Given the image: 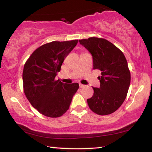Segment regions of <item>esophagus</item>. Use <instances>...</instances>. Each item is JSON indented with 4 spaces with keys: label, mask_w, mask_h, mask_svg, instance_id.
I'll list each match as a JSON object with an SVG mask.
<instances>
[{
    "label": "esophagus",
    "mask_w": 152,
    "mask_h": 152,
    "mask_svg": "<svg viewBox=\"0 0 152 152\" xmlns=\"http://www.w3.org/2000/svg\"><path fill=\"white\" fill-rule=\"evenodd\" d=\"M79 86H80V88H84V87H85V86H86V85H84V84H79Z\"/></svg>",
    "instance_id": "esophagus-1"
}]
</instances>
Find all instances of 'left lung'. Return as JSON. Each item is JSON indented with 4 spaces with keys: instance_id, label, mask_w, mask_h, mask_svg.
Segmentation results:
<instances>
[{
    "instance_id": "left-lung-1",
    "label": "left lung",
    "mask_w": 152,
    "mask_h": 152,
    "mask_svg": "<svg viewBox=\"0 0 152 152\" xmlns=\"http://www.w3.org/2000/svg\"><path fill=\"white\" fill-rule=\"evenodd\" d=\"M88 50L93 60V69L101 71L99 88L87 99L92 111L99 115L111 114L119 109L127 96L131 74L124 54L107 39L98 37L79 40Z\"/></svg>"
}]
</instances>
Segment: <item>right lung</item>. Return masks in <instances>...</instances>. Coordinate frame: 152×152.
<instances>
[{"label": "right lung", "mask_w": 152, "mask_h": 152, "mask_svg": "<svg viewBox=\"0 0 152 152\" xmlns=\"http://www.w3.org/2000/svg\"><path fill=\"white\" fill-rule=\"evenodd\" d=\"M78 40L52 42L33 51L23 72L24 92L32 106L46 117L63 115L70 107L78 83L64 84L55 78L64 59Z\"/></svg>", "instance_id": "right-lung-1"}]
</instances>
